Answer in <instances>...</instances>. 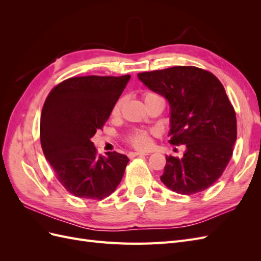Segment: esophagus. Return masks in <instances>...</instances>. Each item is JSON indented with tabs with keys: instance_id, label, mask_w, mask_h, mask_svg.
<instances>
[{
	"instance_id": "34e87169",
	"label": "esophagus",
	"mask_w": 261,
	"mask_h": 261,
	"mask_svg": "<svg viewBox=\"0 0 261 261\" xmlns=\"http://www.w3.org/2000/svg\"><path fill=\"white\" fill-rule=\"evenodd\" d=\"M148 153H145V152H129L128 153V158H135V156H138V155H147Z\"/></svg>"
}]
</instances>
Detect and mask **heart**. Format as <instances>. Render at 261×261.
I'll list each match as a JSON object with an SVG mask.
<instances>
[{
  "label": "heart",
  "instance_id": "1",
  "mask_svg": "<svg viewBox=\"0 0 261 261\" xmlns=\"http://www.w3.org/2000/svg\"><path fill=\"white\" fill-rule=\"evenodd\" d=\"M156 94L151 93V92H147L144 94V100L147 101L150 98L155 97ZM123 98L118 99L116 101V103L114 105L112 109V115L117 116L121 113V110L123 107ZM126 143L129 144L132 147L136 148V149H146L150 146V133L147 130H135L130 133L129 135L126 137Z\"/></svg>",
  "mask_w": 261,
  "mask_h": 261
}]
</instances>
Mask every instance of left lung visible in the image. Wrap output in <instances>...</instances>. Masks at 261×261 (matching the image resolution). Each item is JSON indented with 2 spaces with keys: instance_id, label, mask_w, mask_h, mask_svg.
<instances>
[{
  "instance_id": "left-lung-1",
  "label": "left lung",
  "mask_w": 261,
  "mask_h": 261,
  "mask_svg": "<svg viewBox=\"0 0 261 261\" xmlns=\"http://www.w3.org/2000/svg\"><path fill=\"white\" fill-rule=\"evenodd\" d=\"M137 76L169 101V143L186 147L183 158H165L162 183L181 195L209 188L227 167L238 137L235 110L223 85L212 73L195 66H173Z\"/></svg>"
}]
</instances>
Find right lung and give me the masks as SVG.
Returning a JSON list of instances; mask_svg holds the SVG:
<instances>
[{"label": "right lung", "mask_w": 261, "mask_h": 261, "mask_svg": "<svg viewBox=\"0 0 261 261\" xmlns=\"http://www.w3.org/2000/svg\"><path fill=\"white\" fill-rule=\"evenodd\" d=\"M130 78L70 77L46 97L40 118V141L55 176L68 193L101 200L111 195L129 159L125 154L99 155L90 140L103 128Z\"/></svg>", "instance_id": "1"}]
</instances>
